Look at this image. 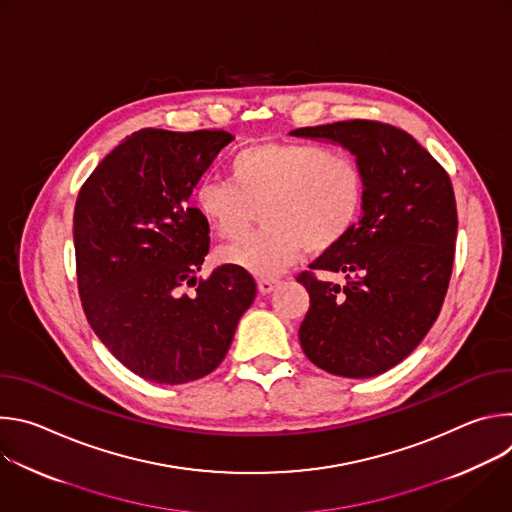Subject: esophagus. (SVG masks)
<instances>
[{
	"label": "esophagus",
	"instance_id": "esophagus-1",
	"mask_svg": "<svg viewBox=\"0 0 512 512\" xmlns=\"http://www.w3.org/2000/svg\"><path fill=\"white\" fill-rule=\"evenodd\" d=\"M277 285H279V281H277V279H271V277H263V279L257 281V287H259L261 294H271V291H273Z\"/></svg>",
	"mask_w": 512,
	"mask_h": 512
}]
</instances>
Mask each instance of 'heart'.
I'll return each mask as SVG.
<instances>
[{
  "mask_svg": "<svg viewBox=\"0 0 512 512\" xmlns=\"http://www.w3.org/2000/svg\"><path fill=\"white\" fill-rule=\"evenodd\" d=\"M194 204L227 241L241 239L261 212L265 227L218 257L271 277L304 249L326 253L350 235L364 204V174L352 156L322 143L261 141L233 158L231 180L202 178Z\"/></svg>",
  "mask_w": 512,
  "mask_h": 512,
  "instance_id": "1",
  "label": "heart"
}]
</instances>
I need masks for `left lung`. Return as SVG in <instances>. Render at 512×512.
Masks as SVG:
<instances>
[{"label": "left lung", "instance_id": "left-lung-1", "mask_svg": "<svg viewBox=\"0 0 512 512\" xmlns=\"http://www.w3.org/2000/svg\"><path fill=\"white\" fill-rule=\"evenodd\" d=\"M291 135L340 143L364 174L360 221L298 275L310 294L302 350L330 375L377 377L409 356L440 316L458 233L450 176L389 123L352 119ZM314 270L344 272L347 285L318 280Z\"/></svg>", "mask_w": 512, "mask_h": 512}]
</instances>
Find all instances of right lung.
Instances as JSON below:
<instances>
[{"label":"right lung","instance_id":"add662e5","mask_svg":"<svg viewBox=\"0 0 512 512\" xmlns=\"http://www.w3.org/2000/svg\"><path fill=\"white\" fill-rule=\"evenodd\" d=\"M233 139L223 129L135 131L79 192L75 253L85 316L145 381L182 385L212 373L255 300V279L235 265L196 277L210 229L188 198Z\"/></svg>","mask_w":512,"mask_h":512}]
</instances>
